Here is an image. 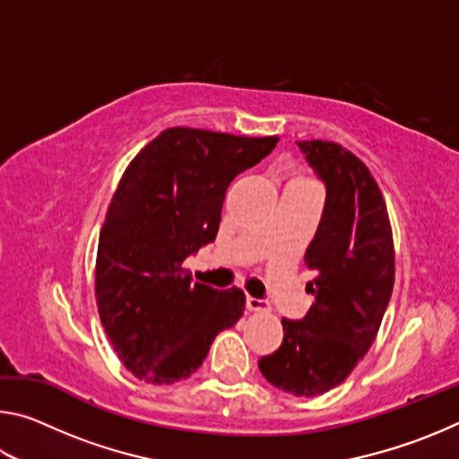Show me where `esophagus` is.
I'll return each instance as SVG.
<instances>
[{"label":"esophagus","mask_w":459,"mask_h":459,"mask_svg":"<svg viewBox=\"0 0 459 459\" xmlns=\"http://www.w3.org/2000/svg\"><path fill=\"white\" fill-rule=\"evenodd\" d=\"M247 307L251 309V312H269V309H271V306L267 304L265 299L251 298V295H247Z\"/></svg>","instance_id":"1"}]
</instances>
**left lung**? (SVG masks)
Here are the masks:
<instances>
[{
	"instance_id": "1",
	"label": "left lung",
	"mask_w": 459,
	"mask_h": 459,
	"mask_svg": "<svg viewBox=\"0 0 459 459\" xmlns=\"http://www.w3.org/2000/svg\"><path fill=\"white\" fill-rule=\"evenodd\" d=\"M325 184L320 227L306 251L316 271L304 320H281L283 342L259 360L261 375L295 397H316L344 383L368 352L394 283L393 230L370 169L333 142H298Z\"/></svg>"
}]
</instances>
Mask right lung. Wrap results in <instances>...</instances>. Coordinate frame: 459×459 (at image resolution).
Segmentation results:
<instances>
[{
  "mask_svg": "<svg viewBox=\"0 0 459 459\" xmlns=\"http://www.w3.org/2000/svg\"><path fill=\"white\" fill-rule=\"evenodd\" d=\"M279 137L169 127L127 166L99 235L95 295L115 352L137 378L172 385L245 312V293L192 283L182 263L212 243L235 176Z\"/></svg>",
  "mask_w": 459,
  "mask_h": 459,
  "instance_id": "1",
  "label": "right lung"
}]
</instances>
